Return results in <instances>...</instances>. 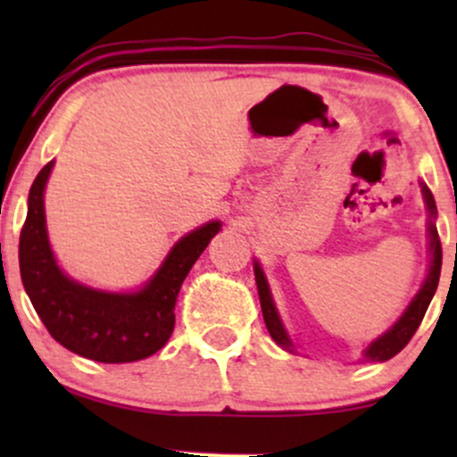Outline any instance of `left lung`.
Listing matches in <instances>:
<instances>
[{
	"mask_svg": "<svg viewBox=\"0 0 457 457\" xmlns=\"http://www.w3.org/2000/svg\"><path fill=\"white\" fill-rule=\"evenodd\" d=\"M421 185V193H423V202H426L428 208V251H429V266H428V275L423 279L421 287L414 295V298L408 303V307L403 309V313L397 318V322L393 324L389 330L376 337L374 342L367 344L363 350V363H385L395 356L400 350H403V345L411 342V337L414 335V330L419 328L423 316H426L429 301L434 298V292L438 287V279H440V264H443V249H440V238H438V229H436V202H434L432 191H429L426 182H419ZM253 272H255V283H258V295H260V305H262V316H264L266 328H269L270 337L275 339L277 345H281L283 350L287 353L296 354L295 342L287 335L286 327H283L279 312H277L275 301H272L269 281H266L264 270H262L260 262H253Z\"/></svg>",
	"mask_w": 457,
	"mask_h": 457,
	"instance_id": "1",
	"label": "left lung"
}]
</instances>
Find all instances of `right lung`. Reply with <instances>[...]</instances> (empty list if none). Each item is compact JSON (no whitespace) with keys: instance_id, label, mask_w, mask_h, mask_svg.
Masks as SVG:
<instances>
[{"instance_id":"add662e5","label":"right lung","mask_w":457,"mask_h":457,"mask_svg":"<svg viewBox=\"0 0 457 457\" xmlns=\"http://www.w3.org/2000/svg\"><path fill=\"white\" fill-rule=\"evenodd\" d=\"M55 161L36 176L21 229L19 269L31 305L55 342L98 363H133L159 353L176 324L182 281L204 253L221 221H208L182 236L139 290L109 292L68 277L57 264L46 234L45 187Z\"/></svg>"}]
</instances>
